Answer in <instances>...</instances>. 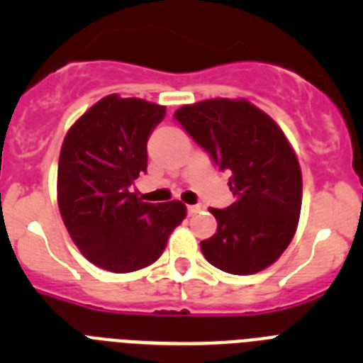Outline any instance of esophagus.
<instances>
[{"instance_id":"34e87169","label":"esophagus","mask_w":363,"mask_h":363,"mask_svg":"<svg viewBox=\"0 0 363 363\" xmlns=\"http://www.w3.org/2000/svg\"><path fill=\"white\" fill-rule=\"evenodd\" d=\"M200 211H201V205L200 203H198V205H187V213L191 214V216H192V214L200 213Z\"/></svg>"}]
</instances>
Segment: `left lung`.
I'll use <instances>...</instances> for the list:
<instances>
[{
    "mask_svg": "<svg viewBox=\"0 0 363 363\" xmlns=\"http://www.w3.org/2000/svg\"><path fill=\"white\" fill-rule=\"evenodd\" d=\"M189 136L229 174L236 201L211 209L218 230L200 243L211 265L255 274L272 265L296 233L301 171L285 134L245 99H205L174 112Z\"/></svg>",
    "mask_w": 363,
    "mask_h": 363,
    "instance_id": "1",
    "label": "left lung"
}]
</instances>
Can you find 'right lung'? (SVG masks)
Returning <instances> with one entry per match:
<instances>
[{
  "label": "right lung",
  "instance_id": "add662e5",
  "mask_svg": "<svg viewBox=\"0 0 363 363\" xmlns=\"http://www.w3.org/2000/svg\"><path fill=\"white\" fill-rule=\"evenodd\" d=\"M163 105L105 96L72 125L57 165V205L82 255L111 272H133L162 256L187 209L147 203L130 185L147 171V140Z\"/></svg>",
  "mask_w": 363,
  "mask_h": 363
}]
</instances>
